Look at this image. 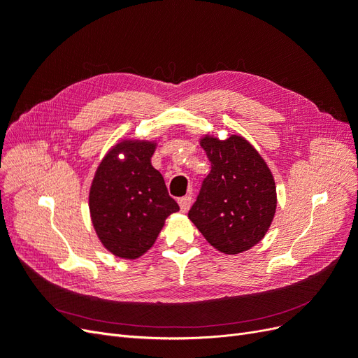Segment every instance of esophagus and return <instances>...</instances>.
<instances>
[{
  "mask_svg": "<svg viewBox=\"0 0 358 358\" xmlns=\"http://www.w3.org/2000/svg\"><path fill=\"white\" fill-rule=\"evenodd\" d=\"M191 204H192V197H191V196H185V197L179 199V206H180V210H182L183 213H187V212L189 210Z\"/></svg>",
  "mask_w": 358,
  "mask_h": 358,
  "instance_id": "esophagus-1",
  "label": "esophagus"
}]
</instances>
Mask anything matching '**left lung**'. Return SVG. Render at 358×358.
I'll use <instances>...</instances> for the list:
<instances>
[{"mask_svg":"<svg viewBox=\"0 0 358 358\" xmlns=\"http://www.w3.org/2000/svg\"><path fill=\"white\" fill-rule=\"evenodd\" d=\"M200 146L212 169L188 218L215 249L236 255L266 236L276 212V185L258 150L242 136L206 134Z\"/></svg>","mask_w":358,"mask_h":358,"instance_id":"8db88e82","label":"left lung"}]
</instances>
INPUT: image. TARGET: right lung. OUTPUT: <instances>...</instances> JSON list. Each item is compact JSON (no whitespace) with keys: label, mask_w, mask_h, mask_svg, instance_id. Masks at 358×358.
I'll list each match as a JSON object with an SVG mask.
<instances>
[{"label":"right lung","mask_w":358,"mask_h":358,"mask_svg":"<svg viewBox=\"0 0 358 358\" xmlns=\"http://www.w3.org/2000/svg\"><path fill=\"white\" fill-rule=\"evenodd\" d=\"M157 142L122 140L96 169L90 189L94 230L115 257L136 259L155 243L167 216L179 210L150 164Z\"/></svg>","instance_id":"add662e5"}]
</instances>
